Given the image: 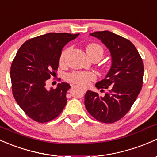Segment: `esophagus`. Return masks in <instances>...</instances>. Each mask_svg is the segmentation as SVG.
Returning <instances> with one entry per match:
<instances>
[{
    "label": "esophagus",
    "mask_w": 157,
    "mask_h": 157,
    "mask_svg": "<svg viewBox=\"0 0 157 157\" xmlns=\"http://www.w3.org/2000/svg\"><path fill=\"white\" fill-rule=\"evenodd\" d=\"M82 91H83L84 93H85L86 91H87V88H82Z\"/></svg>",
    "instance_id": "obj_1"
}]
</instances>
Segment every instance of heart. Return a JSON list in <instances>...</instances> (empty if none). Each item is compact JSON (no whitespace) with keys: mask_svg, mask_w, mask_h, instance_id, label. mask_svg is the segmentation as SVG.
<instances>
[{"mask_svg":"<svg viewBox=\"0 0 157 157\" xmlns=\"http://www.w3.org/2000/svg\"><path fill=\"white\" fill-rule=\"evenodd\" d=\"M70 48H66L62 52L61 55L60 56V64H64L67 59V54H68ZM86 52L87 55H91L98 54L101 55V57L103 55V48L100 45L97 44V43H90L86 47ZM96 75L94 72H83V71H75L71 73L68 74L67 75V80L68 82H71L72 84H75L82 87H85L88 85L90 82L95 80Z\"/></svg>","mask_w":157,"mask_h":157,"instance_id":"b5f03b06","label":"heart"}]
</instances>
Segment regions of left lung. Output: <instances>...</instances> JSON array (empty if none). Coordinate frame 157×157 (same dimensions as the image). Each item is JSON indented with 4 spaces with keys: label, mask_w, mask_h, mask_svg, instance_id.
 I'll return each mask as SVG.
<instances>
[{
    "label": "left lung",
    "mask_w": 157,
    "mask_h": 157,
    "mask_svg": "<svg viewBox=\"0 0 157 157\" xmlns=\"http://www.w3.org/2000/svg\"><path fill=\"white\" fill-rule=\"evenodd\" d=\"M109 49L112 64L105 78L96 84L98 89H109L104 97L87 90L85 105L97 121L112 124L119 121L130 110L141 91L144 65L135 45L127 39L104 31L90 33Z\"/></svg>",
    "instance_id": "left-lung-1"
}]
</instances>
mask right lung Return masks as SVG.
<instances>
[{"label":"right lung","mask_w":157,"mask_h":157,"mask_svg":"<svg viewBox=\"0 0 157 157\" xmlns=\"http://www.w3.org/2000/svg\"><path fill=\"white\" fill-rule=\"evenodd\" d=\"M78 35L46 33L27 40L16 53L10 68L13 97L33 121L48 122L64 109L70 85L62 82L57 88L47 90L45 83L56 74L62 48Z\"/></svg>","instance_id":"right-lung-1"}]
</instances>
